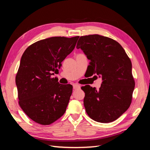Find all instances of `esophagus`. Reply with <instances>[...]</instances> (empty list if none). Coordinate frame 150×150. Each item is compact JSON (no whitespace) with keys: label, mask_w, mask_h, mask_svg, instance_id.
Returning a JSON list of instances; mask_svg holds the SVG:
<instances>
[{"label":"esophagus","mask_w":150,"mask_h":150,"mask_svg":"<svg viewBox=\"0 0 150 150\" xmlns=\"http://www.w3.org/2000/svg\"><path fill=\"white\" fill-rule=\"evenodd\" d=\"M80 85L79 84H73V89H78L80 88Z\"/></svg>","instance_id":"34e87169"}]
</instances>
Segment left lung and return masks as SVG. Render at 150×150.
I'll list each match as a JSON object with an SVG mask.
<instances>
[{"mask_svg": "<svg viewBox=\"0 0 150 150\" xmlns=\"http://www.w3.org/2000/svg\"><path fill=\"white\" fill-rule=\"evenodd\" d=\"M76 47L90 60L92 74L103 80L99 90L89 85L81 88L85 93L86 112L97 122L115 121L132 101L135 82L130 59L117 41L98 34L81 36Z\"/></svg>", "mask_w": 150, "mask_h": 150, "instance_id": "8db88e82", "label": "left lung"}]
</instances>
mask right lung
<instances>
[{
	"label": "right lung",
	"mask_w": 150,
	"mask_h": 150,
	"mask_svg": "<svg viewBox=\"0 0 150 150\" xmlns=\"http://www.w3.org/2000/svg\"><path fill=\"white\" fill-rule=\"evenodd\" d=\"M79 36L52 37L25 49L16 77L19 104L29 118L49 125L64 114L72 86L59 84L54 72L73 51Z\"/></svg>",
	"instance_id": "obj_1"
}]
</instances>
